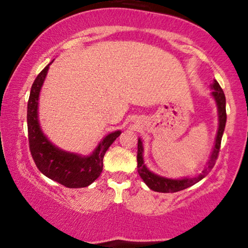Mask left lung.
<instances>
[{"mask_svg":"<svg viewBox=\"0 0 248 248\" xmlns=\"http://www.w3.org/2000/svg\"><path fill=\"white\" fill-rule=\"evenodd\" d=\"M212 97L215 98L217 107H218V113H219V127L218 132H217L216 142L213 150L210 155V160L206 165V167L203 169L201 174L195 177H185L182 179H171V178H166L162 176H159L155 172L150 171L148 169L147 166L144 165L143 161V145H142L141 139L138 140V172L141 176V178L143 179V182L148 185V187L152 189L155 192H160V193H174L182 191L189 187V186L196 184V183L201 181L205 177L206 175L211 171L213 166L216 165L217 159H218L219 151H220V144H221V139L223 131H225L226 126V121H227V114H226V97L223 93V90L221 87L219 86V83L215 80L212 83Z\"/></svg>","mask_w":248,"mask_h":248,"instance_id":"8db88e82","label":"left lung"}]
</instances>
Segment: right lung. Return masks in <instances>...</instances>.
Segmentation results:
<instances>
[{"label": "right lung", "instance_id": "add662e5", "mask_svg": "<svg viewBox=\"0 0 248 248\" xmlns=\"http://www.w3.org/2000/svg\"><path fill=\"white\" fill-rule=\"evenodd\" d=\"M52 63L53 61L37 76L30 90L27 109L29 149L37 168L46 177L69 188L86 187L100 176L104 155L122 132L115 131L106 135L90 155L72 154L56 148L44 135L38 122L39 93Z\"/></svg>", "mask_w": 248, "mask_h": 248}]
</instances>
